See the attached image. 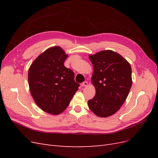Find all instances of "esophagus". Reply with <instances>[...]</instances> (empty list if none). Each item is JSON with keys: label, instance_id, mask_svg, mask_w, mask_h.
Segmentation results:
<instances>
[{"label": "esophagus", "instance_id": "esophagus-1", "mask_svg": "<svg viewBox=\"0 0 158 158\" xmlns=\"http://www.w3.org/2000/svg\"><path fill=\"white\" fill-rule=\"evenodd\" d=\"M88 82H86V81H85V82H84L81 85H82V87H86V86H88Z\"/></svg>", "mask_w": 158, "mask_h": 158}]
</instances>
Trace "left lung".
<instances>
[{"instance_id":"left-lung-1","label":"left lung","mask_w":158,"mask_h":158,"mask_svg":"<svg viewBox=\"0 0 158 158\" xmlns=\"http://www.w3.org/2000/svg\"><path fill=\"white\" fill-rule=\"evenodd\" d=\"M94 66L92 84L95 95L89 100V109L99 117H108L120 109L132 86L130 63L117 52L101 51L89 55Z\"/></svg>"}]
</instances>
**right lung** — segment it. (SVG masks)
Returning <instances> with one entry per match:
<instances>
[{"mask_svg":"<svg viewBox=\"0 0 158 158\" xmlns=\"http://www.w3.org/2000/svg\"><path fill=\"white\" fill-rule=\"evenodd\" d=\"M67 57L60 47H51L37 57L28 70L33 100L43 111L55 115L69 106L79 87L73 71L64 65Z\"/></svg>","mask_w":158,"mask_h":158,"instance_id":"1","label":"right lung"}]
</instances>
